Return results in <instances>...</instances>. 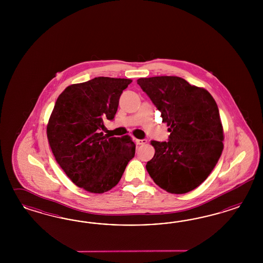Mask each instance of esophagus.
I'll return each instance as SVG.
<instances>
[{
    "label": "esophagus",
    "instance_id": "esophagus-1",
    "mask_svg": "<svg viewBox=\"0 0 263 263\" xmlns=\"http://www.w3.org/2000/svg\"><path fill=\"white\" fill-rule=\"evenodd\" d=\"M135 142L137 144L141 145V144H144V143H147V140H145V139H143V140H139V139H136Z\"/></svg>",
    "mask_w": 263,
    "mask_h": 263
}]
</instances>
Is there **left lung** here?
<instances>
[{"instance_id": "obj_1", "label": "left lung", "mask_w": 263, "mask_h": 263, "mask_svg": "<svg viewBox=\"0 0 263 263\" xmlns=\"http://www.w3.org/2000/svg\"><path fill=\"white\" fill-rule=\"evenodd\" d=\"M137 84L161 111L171 132L167 142L152 141L155 154L145 166L148 174L168 193L194 190L223 152V126L214 98L176 76L140 78Z\"/></svg>"}]
</instances>
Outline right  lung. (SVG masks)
<instances>
[{
    "label": "right lung",
    "instance_id": "1",
    "mask_svg": "<svg viewBox=\"0 0 263 263\" xmlns=\"http://www.w3.org/2000/svg\"><path fill=\"white\" fill-rule=\"evenodd\" d=\"M131 82L96 77L67 87L57 99L48 122V142L64 173L86 191L111 190L135 155L129 136L101 132L104 120H114L120 96Z\"/></svg>",
    "mask_w": 263,
    "mask_h": 263
}]
</instances>
